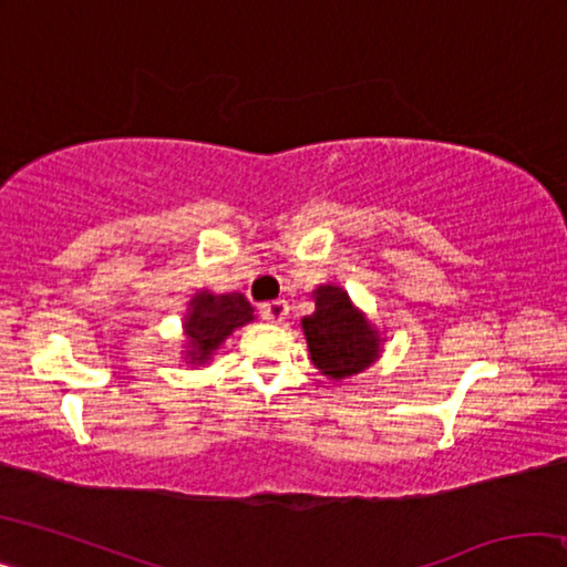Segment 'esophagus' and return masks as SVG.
Here are the masks:
<instances>
[{
  "instance_id": "obj_1",
  "label": "esophagus",
  "mask_w": 567,
  "mask_h": 567,
  "mask_svg": "<svg viewBox=\"0 0 567 567\" xmlns=\"http://www.w3.org/2000/svg\"><path fill=\"white\" fill-rule=\"evenodd\" d=\"M260 315L267 322H282V320H287V315H290V307H287L285 300H272V302H265L260 307Z\"/></svg>"
}]
</instances>
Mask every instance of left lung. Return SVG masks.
Returning <instances> with one entry per match:
<instances>
[{"instance_id": "1", "label": "left lung", "mask_w": 567, "mask_h": 567, "mask_svg": "<svg viewBox=\"0 0 567 567\" xmlns=\"http://www.w3.org/2000/svg\"><path fill=\"white\" fill-rule=\"evenodd\" d=\"M312 297L315 312L302 320V330L315 368L332 380L368 370L380 358V332L342 287L320 285Z\"/></svg>"}]
</instances>
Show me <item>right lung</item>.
Listing matches in <instances>:
<instances>
[{
	"mask_svg": "<svg viewBox=\"0 0 567 567\" xmlns=\"http://www.w3.org/2000/svg\"><path fill=\"white\" fill-rule=\"evenodd\" d=\"M252 320L255 307L245 300V295H213L209 290H199L189 300L185 318V360L192 364H205L229 334Z\"/></svg>",
	"mask_w": 567,
	"mask_h": 567,
	"instance_id": "obj_1",
	"label": "right lung"
}]
</instances>
